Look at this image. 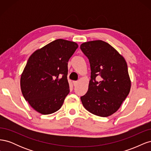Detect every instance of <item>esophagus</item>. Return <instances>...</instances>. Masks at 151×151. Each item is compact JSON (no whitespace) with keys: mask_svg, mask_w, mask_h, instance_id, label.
Returning a JSON list of instances; mask_svg holds the SVG:
<instances>
[{"mask_svg":"<svg viewBox=\"0 0 151 151\" xmlns=\"http://www.w3.org/2000/svg\"><path fill=\"white\" fill-rule=\"evenodd\" d=\"M72 83H73V84H74V86H77V84H78V82H77V81H73L72 82Z\"/></svg>","mask_w":151,"mask_h":151,"instance_id":"esophagus-1","label":"esophagus"}]
</instances>
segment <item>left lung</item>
I'll list each match as a JSON object with an SVG mask.
<instances>
[{
    "label": "left lung",
    "instance_id": "1",
    "mask_svg": "<svg viewBox=\"0 0 151 151\" xmlns=\"http://www.w3.org/2000/svg\"><path fill=\"white\" fill-rule=\"evenodd\" d=\"M88 57L91 80L88 92L81 97L84 107L90 113L107 117L115 113L128 94L131 81L125 58L102 40L83 43L80 47ZM98 76L101 81L95 80Z\"/></svg>",
    "mask_w": 151,
    "mask_h": 151
}]
</instances>
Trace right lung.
<instances>
[{"instance_id": "add662e5", "label": "right lung", "mask_w": 151, "mask_h": 151, "mask_svg": "<svg viewBox=\"0 0 151 151\" xmlns=\"http://www.w3.org/2000/svg\"><path fill=\"white\" fill-rule=\"evenodd\" d=\"M78 45L58 39L29 57L21 76L22 95L35 110L43 115L58 111L69 93L68 61Z\"/></svg>"}]
</instances>
